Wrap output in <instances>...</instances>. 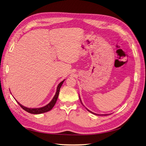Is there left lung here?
Listing matches in <instances>:
<instances>
[{
  "label": "left lung",
  "instance_id": "1",
  "mask_svg": "<svg viewBox=\"0 0 146 146\" xmlns=\"http://www.w3.org/2000/svg\"><path fill=\"white\" fill-rule=\"evenodd\" d=\"M80 102H81V100H80ZM81 103H82V102H81ZM88 110L89 112H91V113H93V114H94V113H93V112H91L90 111H89L88 110ZM96 115H98V114H96ZM106 115V114H105V115Z\"/></svg>",
  "mask_w": 146,
  "mask_h": 146
}]
</instances>
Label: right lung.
Instances as JSON below:
<instances>
[{
	"mask_svg": "<svg viewBox=\"0 0 146 146\" xmlns=\"http://www.w3.org/2000/svg\"><path fill=\"white\" fill-rule=\"evenodd\" d=\"M64 80H62L61 82L59 84V85H58L56 92V94H55V96L53 97V99L51 100L50 103L48 104L47 105H46L44 106H43L42 108H26V107H25L23 105H21L18 102H17V103L21 106V108L24 110L25 111H26V112L31 113V114H42V113H44V112L49 111L50 110H51L53 108V107L56 104V100H57L58 98V95H59V90H60V88H61V86H62Z\"/></svg>",
	"mask_w": 146,
	"mask_h": 146,
	"instance_id": "obj_1",
	"label": "right lung"
}]
</instances>
